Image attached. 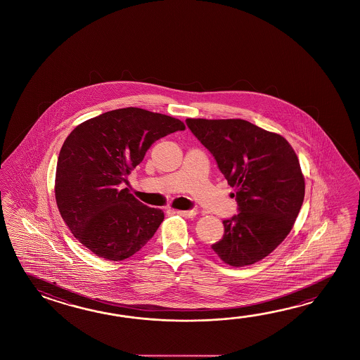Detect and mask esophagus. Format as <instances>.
<instances>
[{"instance_id": "obj_1", "label": "esophagus", "mask_w": 360, "mask_h": 360, "mask_svg": "<svg viewBox=\"0 0 360 360\" xmlns=\"http://www.w3.org/2000/svg\"><path fill=\"white\" fill-rule=\"evenodd\" d=\"M177 214H180V216H183V217H188V219H191V217H194L197 212L194 211V210H189V211H176Z\"/></svg>"}]
</instances>
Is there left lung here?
I'll use <instances>...</instances> for the list:
<instances>
[{"label": "left lung", "instance_id": "obj_1", "mask_svg": "<svg viewBox=\"0 0 360 360\" xmlns=\"http://www.w3.org/2000/svg\"><path fill=\"white\" fill-rule=\"evenodd\" d=\"M233 188L238 212L224 220L212 245L225 264L242 268L266 257L291 231L305 195V179L290 143L245 120L188 118Z\"/></svg>", "mask_w": 360, "mask_h": 360}]
</instances>
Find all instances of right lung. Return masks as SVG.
Segmentation results:
<instances>
[{
  "label": "right lung",
  "instance_id": "add662e5",
  "mask_svg": "<svg viewBox=\"0 0 360 360\" xmlns=\"http://www.w3.org/2000/svg\"><path fill=\"white\" fill-rule=\"evenodd\" d=\"M185 130L180 120L122 108L78 124L61 146L55 199L72 234L96 256L122 261L140 251L165 214L121 189L154 141Z\"/></svg>",
  "mask_w": 360,
  "mask_h": 360
}]
</instances>
